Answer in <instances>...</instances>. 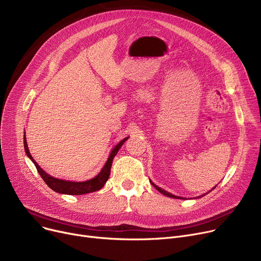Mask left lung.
Listing matches in <instances>:
<instances>
[{"label":"left lung","mask_w":261,"mask_h":261,"mask_svg":"<svg viewBox=\"0 0 261 261\" xmlns=\"http://www.w3.org/2000/svg\"><path fill=\"white\" fill-rule=\"evenodd\" d=\"M150 183H151V184H152V185H153V186H154V187H155V188H156V189H158V190H159V191H160V193H161V194H163V195H164V196H167V197H169V198H174V199H184V198H182V197H177V196H174V195H171V194H170V193H168V191H166V190H164V189H162V188H160V187H159V186H156V185H154V184H153V183H152V182H151V181H150ZM215 188H216V186H215V187H214V188H213V189H212V190H214V189H215ZM212 190H211V191H212ZM208 193H210V191H208ZM205 195H206V194H204V195H202V196H200V197H198V198H201V197H203V196H205Z\"/></svg>","instance_id":"8db88e82"}]
</instances>
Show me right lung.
Masks as SVG:
<instances>
[{"instance_id":"add662e5","label":"right lung","mask_w":261,"mask_h":261,"mask_svg":"<svg viewBox=\"0 0 261 261\" xmlns=\"http://www.w3.org/2000/svg\"><path fill=\"white\" fill-rule=\"evenodd\" d=\"M128 140V138L123 139L121 142H119L110 153L108 161L106 162L105 166L102 167V169L100 170V172L96 175L95 177L91 180L85 181V182H72V181H65V180H61V179H56L51 175H49L48 173H46L42 168H41L37 162L33 159L30 150H29V146H27V142L25 139L24 135V149H25V153L27 154L32 162L35 164V166L39 172V174L42 176V179L44 180V182L46 183V185L51 188L54 191L59 194H65V195H73V196H79V195H85V194H90L93 193V191L99 190L103 187V185L106 184V182L109 179L110 175V171H111V166H112V162L114 156L117 154L118 150L120 149V147L122 146V144L125 143Z\"/></svg>"}]
</instances>
